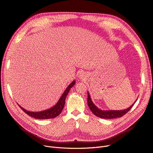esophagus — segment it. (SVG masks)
Wrapping results in <instances>:
<instances>
[{"instance_id": "1", "label": "esophagus", "mask_w": 153, "mask_h": 153, "mask_svg": "<svg viewBox=\"0 0 153 153\" xmlns=\"http://www.w3.org/2000/svg\"><path fill=\"white\" fill-rule=\"evenodd\" d=\"M81 76H80V77H81Z\"/></svg>"}]
</instances>
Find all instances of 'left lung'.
<instances>
[{
  "instance_id": "1",
  "label": "left lung",
  "mask_w": 153,
  "mask_h": 153,
  "mask_svg": "<svg viewBox=\"0 0 153 153\" xmlns=\"http://www.w3.org/2000/svg\"><path fill=\"white\" fill-rule=\"evenodd\" d=\"M88 103L89 108L92 112V113L95 116L103 119H114L117 117H121L125 115L128 112H129V111L132 108V106L134 104H133L129 108L123 111H101L100 109H99L96 106L93 104L92 101H91L89 92H88Z\"/></svg>"
}]
</instances>
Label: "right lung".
<instances>
[{"label":"right lung","mask_w":153,"mask_h":153,"mask_svg":"<svg viewBox=\"0 0 153 153\" xmlns=\"http://www.w3.org/2000/svg\"><path fill=\"white\" fill-rule=\"evenodd\" d=\"M75 84V81H73L69 86L67 88V89H65L64 92L63 93V94L62 95L61 97L59 99V101L55 105L54 107H52V108L41 111V112H30L28 111H26L22 107H21L19 105V107L23 110V111L25 112V113L29 115V116H31L34 118L36 119H52V118H54L57 117V116L59 115V114L61 113V111H62L64 106L65 104V100L67 95L68 94V93L71 89V88L72 87L73 85Z\"/></svg>","instance_id":"obj_1"}]
</instances>
